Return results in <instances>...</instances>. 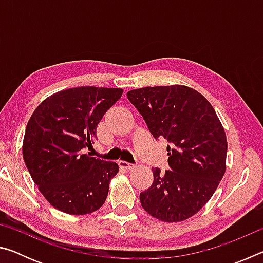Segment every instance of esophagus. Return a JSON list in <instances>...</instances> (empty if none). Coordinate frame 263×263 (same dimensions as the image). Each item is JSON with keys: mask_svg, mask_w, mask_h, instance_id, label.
<instances>
[{"mask_svg": "<svg viewBox=\"0 0 263 263\" xmlns=\"http://www.w3.org/2000/svg\"><path fill=\"white\" fill-rule=\"evenodd\" d=\"M118 164H119V167H121V168H124V169H126V171H130V169L135 168V164L128 163V162H126V161H124V160H119V161H118Z\"/></svg>", "mask_w": 263, "mask_h": 263, "instance_id": "obj_1", "label": "esophagus"}]
</instances>
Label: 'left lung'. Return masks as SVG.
Segmentation results:
<instances>
[{"instance_id":"left-lung-1","label":"left lung","mask_w":263,"mask_h":263,"mask_svg":"<svg viewBox=\"0 0 263 263\" xmlns=\"http://www.w3.org/2000/svg\"><path fill=\"white\" fill-rule=\"evenodd\" d=\"M127 99L155 139L171 142V171L152 168L154 180L140 194L141 206L164 222L189 219L212 197L226 171L228 140L215 109L182 84L135 89Z\"/></svg>"}]
</instances>
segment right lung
<instances>
[{
	"mask_svg": "<svg viewBox=\"0 0 263 263\" xmlns=\"http://www.w3.org/2000/svg\"><path fill=\"white\" fill-rule=\"evenodd\" d=\"M121 88L78 87L39 104L26 125L23 158L46 201L68 215H89L103 205L118 164L90 157L102 117L122 97Z\"/></svg>",
	"mask_w": 263,
	"mask_h": 263,
	"instance_id": "add662e5",
	"label": "right lung"
}]
</instances>
